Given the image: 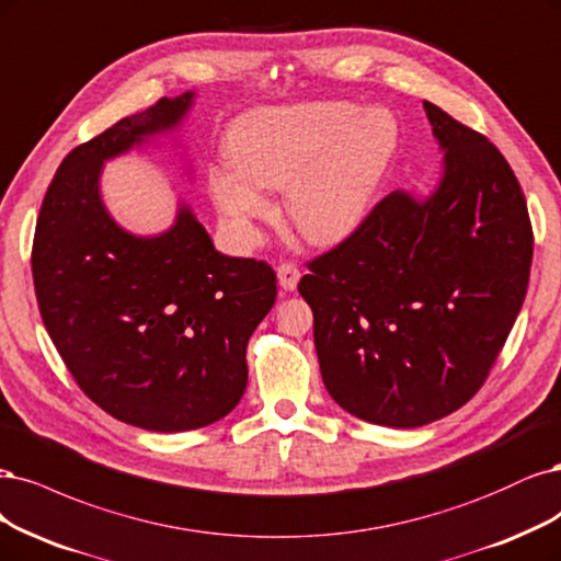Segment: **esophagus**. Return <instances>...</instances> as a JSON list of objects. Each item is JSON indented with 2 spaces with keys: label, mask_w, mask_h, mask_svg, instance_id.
<instances>
[{
  "label": "esophagus",
  "mask_w": 561,
  "mask_h": 561,
  "mask_svg": "<svg viewBox=\"0 0 561 561\" xmlns=\"http://www.w3.org/2000/svg\"><path fill=\"white\" fill-rule=\"evenodd\" d=\"M276 274H278V285L283 289H287V293H293V289H297V283L301 278V272L299 266L295 262H283L276 266Z\"/></svg>",
  "instance_id": "obj_1"
}]
</instances>
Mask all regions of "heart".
Instances as JSON below:
<instances>
[{
  "mask_svg": "<svg viewBox=\"0 0 561 561\" xmlns=\"http://www.w3.org/2000/svg\"><path fill=\"white\" fill-rule=\"evenodd\" d=\"M399 144L388 111L347 102L255 108L234 123L208 190L239 231L272 214L265 190L287 187V216L311 243H336L362 222Z\"/></svg>",
  "mask_w": 561,
  "mask_h": 561,
  "instance_id": "obj_1",
  "label": "heart"
}]
</instances>
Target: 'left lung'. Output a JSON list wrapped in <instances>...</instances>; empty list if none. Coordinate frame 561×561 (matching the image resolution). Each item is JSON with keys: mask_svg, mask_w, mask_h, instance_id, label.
Wrapping results in <instances>:
<instances>
[{"mask_svg": "<svg viewBox=\"0 0 561 561\" xmlns=\"http://www.w3.org/2000/svg\"><path fill=\"white\" fill-rule=\"evenodd\" d=\"M424 111L446 150L438 187L427 199L392 192L299 280L327 392L355 417L401 430L450 415L482 388L534 255L506 158L432 102Z\"/></svg>", "mask_w": 561, "mask_h": 561, "instance_id": "1", "label": "left lung"}]
</instances>
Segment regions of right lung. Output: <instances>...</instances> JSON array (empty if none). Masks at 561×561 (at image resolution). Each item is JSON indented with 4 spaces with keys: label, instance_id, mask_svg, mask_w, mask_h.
Returning a JSON list of instances; mask_svg holds the SVG:
<instances>
[{
    "label": "right lung",
    "instance_id": "add662e5",
    "mask_svg": "<svg viewBox=\"0 0 561 561\" xmlns=\"http://www.w3.org/2000/svg\"><path fill=\"white\" fill-rule=\"evenodd\" d=\"M192 96H162L76 146L32 243L38 311L73 380L115 420L164 434L206 427L241 401L248 339L278 293L272 266L218 253L187 206L144 239L102 204V164L176 127Z\"/></svg>",
    "mask_w": 561,
    "mask_h": 561
}]
</instances>
